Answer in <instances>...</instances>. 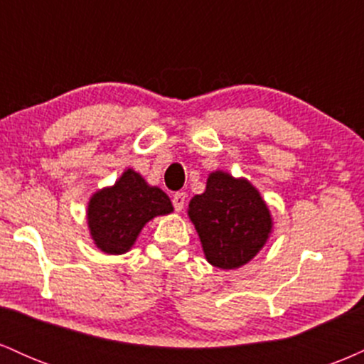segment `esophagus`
Wrapping results in <instances>:
<instances>
[{
    "label": "esophagus",
    "mask_w": 364,
    "mask_h": 364,
    "mask_svg": "<svg viewBox=\"0 0 364 364\" xmlns=\"http://www.w3.org/2000/svg\"><path fill=\"white\" fill-rule=\"evenodd\" d=\"M185 203H186V193H185V191H178V193H174V196H173V205H174V208H176L178 212L183 210Z\"/></svg>",
    "instance_id": "obj_1"
}]
</instances>
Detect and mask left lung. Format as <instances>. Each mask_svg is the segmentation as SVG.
<instances>
[{"instance_id": "left-lung-1", "label": "left lung", "mask_w": 364, "mask_h": 364, "mask_svg": "<svg viewBox=\"0 0 364 364\" xmlns=\"http://www.w3.org/2000/svg\"><path fill=\"white\" fill-rule=\"evenodd\" d=\"M208 263L237 269L260 252L272 219L260 193L245 179L212 173L207 190L191 198L188 208Z\"/></svg>"}]
</instances>
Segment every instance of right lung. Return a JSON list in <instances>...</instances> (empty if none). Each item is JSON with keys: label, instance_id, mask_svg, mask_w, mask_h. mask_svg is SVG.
Wrapping results in <instances>:
<instances>
[{"label": "right lung", "instance_id": "1", "mask_svg": "<svg viewBox=\"0 0 364 364\" xmlns=\"http://www.w3.org/2000/svg\"><path fill=\"white\" fill-rule=\"evenodd\" d=\"M173 210L161 188L149 186L135 171L128 169L114 186L97 191L89 203V228L104 253L128 252L145 224L156 215Z\"/></svg>", "mask_w": 364, "mask_h": 364}]
</instances>
